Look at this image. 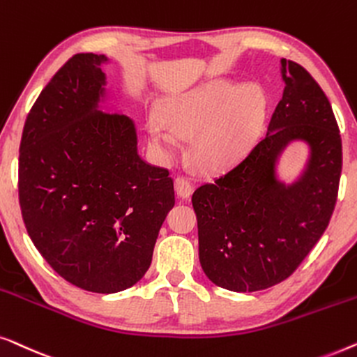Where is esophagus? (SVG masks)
<instances>
[{
	"instance_id": "34e87169",
	"label": "esophagus",
	"mask_w": 357,
	"mask_h": 357,
	"mask_svg": "<svg viewBox=\"0 0 357 357\" xmlns=\"http://www.w3.org/2000/svg\"><path fill=\"white\" fill-rule=\"evenodd\" d=\"M174 190H176L178 197L189 199L192 195L194 188L185 178H176V181H174Z\"/></svg>"
}]
</instances>
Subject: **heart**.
Returning a JSON list of instances; mask_svg holds the SVG:
<instances>
[{
	"label": "heart",
	"instance_id": "heart-1",
	"mask_svg": "<svg viewBox=\"0 0 357 357\" xmlns=\"http://www.w3.org/2000/svg\"><path fill=\"white\" fill-rule=\"evenodd\" d=\"M267 95L257 85L213 79L158 103L160 121L149 124L152 147L169 158L176 137L190 140V158L202 172L220 173L239 162L262 134Z\"/></svg>",
	"mask_w": 357,
	"mask_h": 357
}]
</instances>
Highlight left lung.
<instances>
[{"label":"left lung","mask_w":357,"mask_h":357,"mask_svg":"<svg viewBox=\"0 0 357 357\" xmlns=\"http://www.w3.org/2000/svg\"><path fill=\"white\" fill-rule=\"evenodd\" d=\"M280 73L283 97L264 137L192 194L204 273L236 293L288 278L327 229L338 194L341 137L327 95L298 63L281 58ZM293 143L308 157L284 181L279 158Z\"/></svg>","instance_id":"1"}]
</instances>
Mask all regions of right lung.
Masks as SVG:
<instances>
[{
	"mask_svg": "<svg viewBox=\"0 0 357 357\" xmlns=\"http://www.w3.org/2000/svg\"><path fill=\"white\" fill-rule=\"evenodd\" d=\"M108 63L74 54L38 95L19 149V204L33 245L59 277L102 294L144 277L174 207L168 169L140 158L135 123L108 105Z\"/></svg>",
	"mask_w": 357,
	"mask_h": 357,
	"instance_id": "1",
	"label": "right lung"
}]
</instances>
